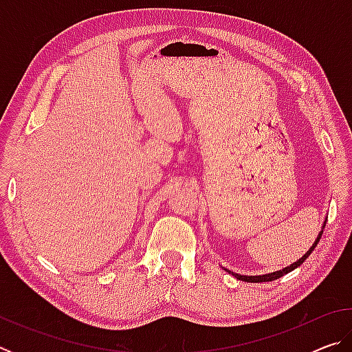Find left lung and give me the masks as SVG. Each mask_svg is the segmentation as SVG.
Masks as SVG:
<instances>
[{"label":"left lung","instance_id":"obj_1","mask_svg":"<svg viewBox=\"0 0 352 352\" xmlns=\"http://www.w3.org/2000/svg\"><path fill=\"white\" fill-rule=\"evenodd\" d=\"M326 225V223H324ZM324 225H323V228H324ZM321 234H323V230L320 231V234H318V237L317 239H315V242H314V245L309 248V252L302 256L301 259H298L296 262H294V264L292 265H289V267H285V269H283V270H278V272H273V273H267V275H261V276H243V275H237V273H233V275L237 278V279H241V281H245V283H269V281H275V279H278V278H281V276H284V275H287L289 272H292V270H295L296 267H300L302 262H305L309 256H311V253L314 252L315 250V247H317V243L320 242V239H321Z\"/></svg>","mask_w":352,"mask_h":352}]
</instances>
